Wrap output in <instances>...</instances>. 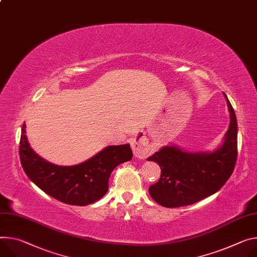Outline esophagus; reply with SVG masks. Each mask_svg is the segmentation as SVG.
Listing matches in <instances>:
<instances>
[{
    "label": "esophagus",
    "instance_id": "1",
    "mask_svg": "<svg viewBox=\"0 0 257 257\" xmlns=\"http://www.w3.org/2000/svg\"><path fill=\"white\" fill-rule=\"evenodd\" d=\"M132 150L134 156L138 159H146L153 153V150L150 147L148 141L143 136L136 138L132 143Z\"/></svg>",
    "mask_w": 257,
    "mask_h": 257
}]
</instances>
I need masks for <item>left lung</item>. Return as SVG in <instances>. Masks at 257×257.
I'll return each instance as SVG.
<instances>
[{
	"instance_id": "1",
	"label": "left lung",
	"mask_w": 257,
	"mask_h": 257,
	"mask_svg": "<svg viewBox=\"0 0 257 257\" xmlns=\"http://www.w3.org/2000/svg\"><path fill=\"white\" fill-rule=\"evenodd\" d=\"M224 97L230 122L219 148L193 153L167 146L148 158L161 168L160 179L149 189L161 206L175 208L197 203L219 191L230 177L238 156V124L234 108Z\"/></svg>"
}]
</instances>
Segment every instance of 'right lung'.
Wrapping results in <instances>:
<instances>
[{
	"mask_svg": "<svg viewBox=\"0 0 257 257\" xmlns=\"http://www.w3.org/2000/svg\"><path fill=\"white\" fill-rule=\"evenodd\" d=\"M19 156L26 174L43 192L68 205L86 206L106 194L110 173L118 165L130 161L133 154L128 144L108 146L81 164L58 166L33 151L23 123Z\"/></svg>",
	"mask_w": 257,
	"mask_h": 257,
	"instance_id": "add662e5",
	"label": "right lung"
}]
</instances>
